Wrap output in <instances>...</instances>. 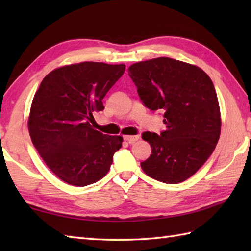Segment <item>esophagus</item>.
I'll return each mask as SVG.
<instances>
[{
	"label": "esophagus",
	"mask_w": 251,
	"mask_h": 251,
	"mask_svg": "<svg viewBox=\"0 0 251 251\" xmlns=\"http://www.w3.org/2000/svg\"><path fill=\"white\" fill-rule=\"evenodd\" d=\"M139 136H124V140H126L127 142L129 143H134L135 141H137L139 139Z\"/></svg>",
	"instance_id": "obj_1"
}]
</instances>
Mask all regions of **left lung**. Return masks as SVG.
Returning a JSON list of instances; mask_svg holds the SVG:
<instances>
[{
	"instance_id": "obj_1",
	"label": "left lung",
	"mask_w": 251,
	"mask_h": 251,
	"mask_svg": "<svg viewBox=\"0 0 251 251\" xmlns=\"http://www.w3.org/2000/svg\"><path fill=\"white\" fill-rule=\"evenodd\" d=\"M143 105L162 111L166 130L146 131L152 154L141 168L164 183L176 184L205 164L220 137V108L215 86L201 68L167 57L128 68Z\"/></svg>"
}]
</instances>
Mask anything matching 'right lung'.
I'll use <instances>...</instances> for the list:
<instances>
[{
    "label": "right lung",
    "mask_w": 251,
    "mask_h": 251,
    "mask_svg": "<svg viewBox=\"0 0 251 251\" xmlns=\"http://www.w3.org/2000/svg\"><path fill=\"white\" fill-rule=\"evenodd\" d=\"M125 65L81 62L47 74L32 101L31 140L58 178L75 186L97 182L108 174L121 136L103 135L90 122L104 109L102 99Z\"/></svg>",
    "instance_id": "1"
}]
</instances>
